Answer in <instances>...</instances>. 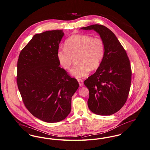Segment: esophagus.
<instances>
[{"instance_id":"obj_1","label":"esophagus","mask_w":150,"mask_h":150,"mask_svg":"<svg viewBox=\"0 0 150 150\" xmlns=\"http://www.w3.org/2000/svg\"><path fill=\"white\" fill-rule=\"evenodd\" d=\"M79 83V85H80V86H82L83 85V81L81 79H78L77 80Z\"/></svg>"}]
</instances>
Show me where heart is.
<instances>
[{"instance_id": "heart-1", "label": "heart", "mask_w": 150, "mask_h": 150, "mask_svg": "<svg viewBox=\"0 0 150 150\" xmlns=\"http://www.w3.org/2000/svg\"><path fill=\"white\" fill-rule=\"evenodd\" d=\"M105 47L99 38L88 35H74L64 43V48L57 52V59L61 67L69 70L74 59L77 64L70 71L71 74L77 79L86 77L90 69L99 67L103 59Z\"/></svg>"}]
</instances>
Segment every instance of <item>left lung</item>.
Returning a JSON list of instances; mask_svg holds the SVG:
<instances>
[{"instance_id":"8db88e82","label":"left lung","mask_w":150,"mask_h":150,"mask_svg":"<svg viewBox=\"0 0 150 150\" xmlns=\"http://www.w3.org/2000/svg\"><path fill=\"white\" fill-rule=\"evenodd\" d=\"M81 29L96 31L105 47L100 67L84 81L89 90L88 107L96 114L112 115L123 107L129 96L131 81L130 60L115 34L107 27L93 24Z\"/></svg>"}]
</instances>
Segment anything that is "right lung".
I'll use <instances>...</instances> for the list:
<instances>
[{
  "mask_svg": "<svg viewBox=\"0 0 150 150\" xmlns=\"http://www.w3.org/2000/svg\"><path fill=\"white\" fill-rule=\"evenodd\" d=\"M62 30L35 35L20 52L17 84L26 108L48 123L64 120L71 111V97L79 87L59 65L57 52Z\"/></svg>",
  "mask_w": 150,
  "mask_h": 150,
  "instance_id": "obj_1",
  "label": "right lung"
}]
</instances>
